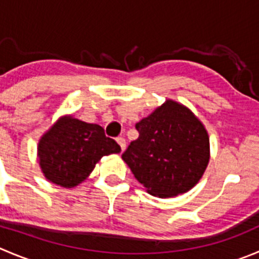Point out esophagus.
I'll return each instance as SVG.
<instances>
[{
  "instance_id": "esophagus-1",
  "label": "esophagus",
  "mask_w": 259,
  "mask_h": 259,
  "mask_svg": "<svg viewBox=\"0 0 259 259\" xmlns=\"http://www.w3.org/2000/svg\"><path fill=\"white\" fill-rule=\"evenodd\" d=\"M117 142H118V145H119L120 146V150H124L125 149V140L123 139V137H118L117 139Z\"/></svg>"
}]
</instances>
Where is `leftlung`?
I'll list each match as a JSON object with an SVG mask.
<instances>
[{
  "instance_id": "1",
  "label": "left lung",
  "mask_w": 259,
  "mask_h": 259,
  "mask_svg": "<svg viewBox=\"0 0 259 259\" xmlns=\"http://www.w3.org/2000/svg\"><path fill=\"white\" fill-rule=\"evenodd\" d=\"M136 130L139 139L122 159L150 194L166 198L196 186L210 160V141L191 110L166 100L136 123Z\"/></svg>"
}]
</instances>
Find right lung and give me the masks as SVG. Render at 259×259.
Wrapping results in <instances>:
<instances>
[{
	"label": "right lung",
	"mask_w": 259,
	"mask_h": 259,
	"mask_svg": "<svg viewBox=\"0 0 259 259\" xmlns=\"http://www.w3.org/2000/svg\"><path fill=\"white\" fill-rule=\"evenodd\" d=\"M120 146L99 124L72 117L61 118L40 139L38 156L52 183L71 188L86 179L103 156L118 154Z\"/></svg>",
	"instance_id": "right-lung-1"
}]
</instances>
